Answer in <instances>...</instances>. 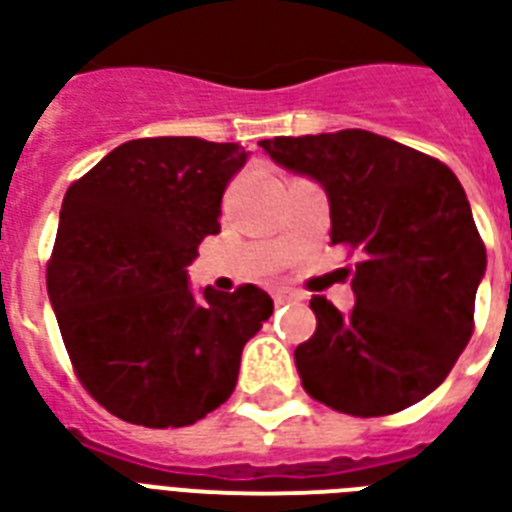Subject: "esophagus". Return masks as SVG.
<instances>
[{
    "mask_svg": "<svg viewBox=\"0 0 512 512\" xmlns=\"http://www.w3.org/2000/svg\"><path fill=\"white\" fill-rule=\"evenodd\" d=\"M274 301L276 304H293V301H301V293L293 290V287H274Z\"/></svg>",
    "mask_w": 512,
    "mask_h": 512,
    "instance_id": "esophagus-1",
    "label": "esophagus"
}]
</instances>
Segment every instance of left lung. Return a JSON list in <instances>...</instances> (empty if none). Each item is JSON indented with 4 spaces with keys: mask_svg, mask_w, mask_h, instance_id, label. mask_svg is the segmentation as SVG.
<instances>
[{
    "mask_svg": "<svg viewBox=\"0 0 512 512\" xmlns=\"http://www.w3.org/2000/svg\"><path fill=\"white\" fill-rule=\"evenodd\" d=\"M331 200V244L361 252L355 306L312 295L317 331L295 347L301 385L344 415L412 407L445 380L475 331L486 244L445 162L366 130L260 140Z\"/></svg>",
    "mask_w": 512,
    "mask_h": 512,
    "instance_id": "left-lung-1",
    "label": "left lung"
}]
</instances>
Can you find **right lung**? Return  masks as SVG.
<instances>
[{
    "label": "right lung",
    "instance_id": "right-lung-1",
    "mask_svg": "<svg viewBox=\"0 0 512 512\" xmlns=\"http://www.w3.org/2000/svg\"><path fill=\"white\" fill-rule=\"evenodd\" d=\"M244 162L238 143L138 138L67 189L45 282L78 380L116 418L179 429L236 388L241 350L274 301L255 285L195 298L187 266L219 233Z\"/></svg>",
    "mask_w": 512,
    "mask_h": 512
}]
</instances>
